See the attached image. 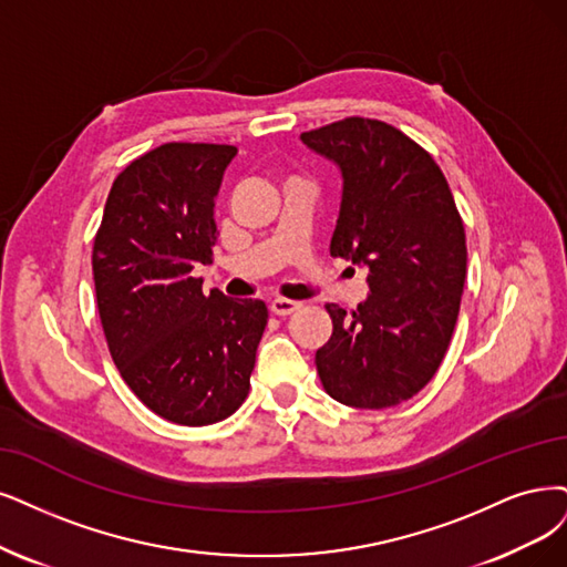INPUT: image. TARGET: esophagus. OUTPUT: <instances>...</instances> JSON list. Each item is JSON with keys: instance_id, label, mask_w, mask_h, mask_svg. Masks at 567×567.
Masks as SVG:
<instances>
[{"instance_id": "34e87169", "label": "esophagus", "mask_w": 567, "mask_h": 567, "mask_svg": "<svg viewBox=\"0 0 567 567\" xmlns=\"http://www.w3.org/2000/svg\"><path fill=\"white\" fill-rule=\"evenodd\" d=\"M299 308H301V303L291 301V299L270 301V312H272V316H278V318H287V316H291V312H297Z\"/></svg>"}]
</instances>
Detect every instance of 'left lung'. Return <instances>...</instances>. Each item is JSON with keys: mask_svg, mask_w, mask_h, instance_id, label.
Instances as JSON below:
<instances>
[{"mask_svg": "<svg viewBox=\"0 0 567 567\" xmlns=\"http://www.w3.org/2000/svg\"><path fill=\"white\" fill-rule=\"evenodd\" d=\"M301 140L341 167L329 251L367 266L371 289L358 310L327 303L322 388L346 406H396L432 381L449 350L467 276L463 217L442 167L385 121L348 116Z\"/></svg>", "mask_w": 567, "mask_h": 567, "instance_id": "1", "label": "left lung"}]
</instances>
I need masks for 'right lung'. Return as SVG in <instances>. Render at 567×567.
Instances as JSON below:
<instances>
[{
	"label": "right lung",
	"mask_w": 567,
	"mask_h": 567,
	"mask_svg": "<svg viewBox=\"0 0 567 567\" xmlns=\"http://www.w3.org/2000/svg\"><path fill=\"white\" fill-rule=\"evenodd\" d=\"M230 144L165 142L118 173L93 240L104 339L121 379L165 421L200 427L236 413L268 322L259 299L203 295L215 196Z\"/></svg>",
	"instance_id": "1"
}]
</instances>
